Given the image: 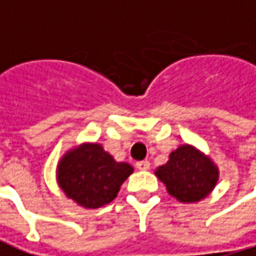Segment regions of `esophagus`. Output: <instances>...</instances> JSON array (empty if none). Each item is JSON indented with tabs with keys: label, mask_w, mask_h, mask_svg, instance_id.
Instances as JSON below:
<instances>
[{
	"label": "esophagus",
	"mask_w": 256,
	"mask_h": 256,
	"mask_svg": "<svg viewBox=\"0 0 256 256\" xmlns=\"http://www.w3.org/2000/svg\"><path fill=\"white\" fill-rule=\"evenodd\" d=\"M136 167L138 170H148L150 168V163L147 160H142V162H137Z\"/></svg>",
	"instance_id": "esophagus-1"
}]
</instances>
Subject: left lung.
Returning a JSON list of instances; mask_svg holds the SVG:
<instances>
[{"instance_id":"1","label":"left lung","mask_w":256,"mask_h":256,"mask_svg":"<svg viewBox=\"0 0 256 256\" xmlns=\"http://www.w3.org/2000/svg\"><path fill=\"white\" fill-rule=\"evenodd\" d=\"M156 174L172 197L182 202L204 198L218 180V170L212 162L187 144L172 152L168 162L158 167Z\"/></svg>"}]
</instances>
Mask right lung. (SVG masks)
Wrapping results in <instances>:
<instances>
[{
	"instance_id": "obj_1",
	"label": "right lung",
	"mask_w": 256,
	"mask_h": 256,
	"mask_svg": "<svg viewBox=\"0 0 256 256\" xmlns=\"http://www.w3.org/2000/svg\"><path fill=\"white\" fill-rule=\"evenodd\" d=\"M132 172L130 164L114 162L100 144H84L62 158L58 181L69 198L79 206L96 208L116 198Z\"/></svg>"
}]
</instances>
